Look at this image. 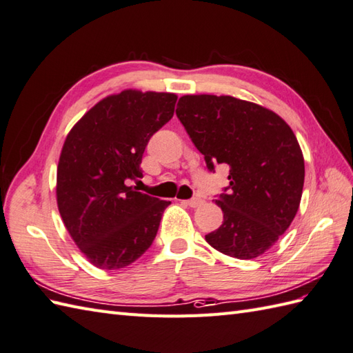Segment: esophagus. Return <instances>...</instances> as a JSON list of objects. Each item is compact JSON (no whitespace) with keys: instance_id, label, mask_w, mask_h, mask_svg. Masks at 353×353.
I'll return each instance as SVG.
<instances>
[{"instance_id":"34e87169","label":"esophagus","mask_w":353,"mask_h":353,"mask_svg":"<svg viewBox=\"0 0 353 353\" xmlns=\"http://www.w3.org/2000/svg\"><path fill=\"white\" fill-rule=\"evenodd\" d=\"M183 203L186 204V206H190V208H199V206H201V204L204 203V200H203V199H199V196H195V199L185 200Z\"/></svg>"}]
</instances>
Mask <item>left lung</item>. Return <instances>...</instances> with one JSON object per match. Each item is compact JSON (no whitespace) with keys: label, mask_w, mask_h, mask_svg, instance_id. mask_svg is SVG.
<instances>
[{"label":"left lung","mask_w":353,"mask_h":353,"mask_svg":"<svg viewBox=\"0 0 353 353\" xmlns=\"http://www.w3.org/2000/svg\"><path fill=\"white\" fill-rule=\"evenodd\" d=\"M176 114L209 170L230 167L229 191L215 200L224 223L206 242L234 259L260 257L299 209L305 165L293 130L274 111L233 96L186 94Z\"/></svg>","instance_id":"obj_1"}]
</instances>
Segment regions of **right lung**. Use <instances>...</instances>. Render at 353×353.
Returning <instances> with one entry per match:
<instances>
[{
	"label": "right lung",
	"instance_id": "add662e5",
	"mask_svg": "<svg viewBox=\"0 0 353 353\" xmlns=\"http://www.w3.org/2000/svg\"><path fill=\"white\" fill-rule=\"evenodd\" d=\"M174 93L123 90L97 102L70 129L57 167L63 223L93 266L114 270L150 248L171 201L135 191L150 137L174 114Z\"/></svg>",
	"mask_w": 353,
	"mask_h": 353
}]
</instances>
